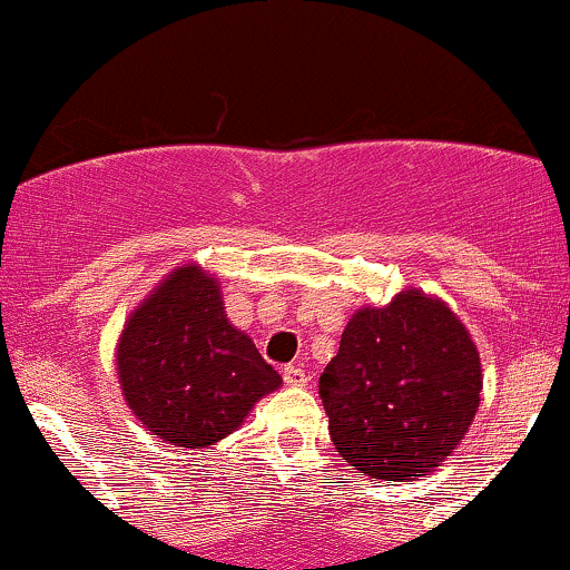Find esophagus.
Here are the masks:
<instances>
[{
    "label": "esophagus",
    "mask_w": 570,
    "mask_h": 570,
    "mask_svg": "<svg viewBox=\"0 0 570 570\" xmlns=\"http://www.w3.org/2000/svg\"><path fill=\"white\" fill-rule=\"evenodd\" d=\"M284 383L294 385V389H303V385H307V372L303 367H297V364H286Z\"/></svg>",
    "instance_id": "1"
}]
</instances>
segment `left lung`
Wrapping results in <instances>:
<instances>
[{
    "label": "left lung",
    "mask_w": 570,
    "mask_h": 570,
    "mask_svg": "<svg viewBox=\"0 0 570 570\" xmlns=\"http://www.w3.org/2000/svg\"><path fill=\"white\" fill-rule=\"evenodd\" d=\"M480 353L442 299L407 289L362 307L318 377L335 450L370 480H417L455 450L480 407Z\"/></svg>",
    "instance_id": "left-lung-1"
}]
</instances>
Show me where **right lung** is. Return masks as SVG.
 Instances as JSON below:
<instances>
[{
    "label": "right lung",
    "instance_id": "1",
    "mask_svg": "<svg viewBox=\"0 0 570 570\" xmlns=\"http://www.w3.org/2000/svg\"><path fill=\"white\" fill-rule=\"evenodd\" d=\"M117 375L144 429L176 448H208L244 423L281 375L227 322L219 281L198 265L171 276L130 313Z\"/></svg>",
    "mask_w": 570,
    "mask_h": 570
}]
</instances>
